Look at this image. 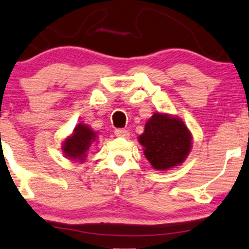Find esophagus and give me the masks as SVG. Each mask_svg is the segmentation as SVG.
Returning <instances> with one entry per match:
<instances>
[{"instance_id":"obj_1","label":"esophagus","mask_w":249,"mask_h":249,"mask_svg":"<svg viewBox=\"0 0 249 249\" xmlns=\"http://www.w3.org/2000/svg\"><path fill=\"white\" fill-rule=\"evenodd\" d=\"M114 135L117 136V137H122V138H127L129 137V131L125 130V129H117L114 131Z\"/></svg>"}]
</instances>
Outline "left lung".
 Segmentation results:
<instances>
[{
	"mask_svg": "<svg viewBox=\"0 0 249 249\" xmlns=\"http://www.w3.org/2000/svg\"><path fill=\"white\" fill-rule=\"evenodd\" d=\"M138 143L152 168L166 171L187 160L193 147V136L181 118L156 112L146 122Z\"/></svg>",
	"mask_w": 249,
	"mask_h": 249,
	"instance_id": "1",
	"label": "left lung"
}]
</instances>
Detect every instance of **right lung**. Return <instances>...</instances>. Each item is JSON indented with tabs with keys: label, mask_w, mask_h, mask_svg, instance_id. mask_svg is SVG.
Instances as JSON below:
<instances>
[{
	"label": "right lung",
	"mask_w": 249,
	"mask_h": 249,
	"mask_svg": "<svg viewBox=\"0 0 249 249\" xmlns=\"http://www.w3.org/2000/svg\"><path fill=\"white\" fill-rule=\"evenodd\" d=\"M98 142V132L92 130L87 124L79 123L73 132L62 142V152L65 157L74 162L84 163L89 154V147Z\"/></svg>",
	"instance_id": "obj_1"
}]
</instances>
